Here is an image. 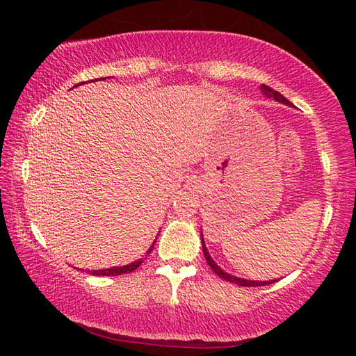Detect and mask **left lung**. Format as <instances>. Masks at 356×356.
<instances>
[{"instance_id": "obj_1", "label": "left lung", "mask_w": 356, "mask_h": 356, "mask_svg": "<svg viewBox=\"0 0 356 356\" xmlns=\"http://www.w3.org/2000/svg\"><path fill=\"white\" fill-rule=\"evenodd\" d=\"M260 90H261V93H263L264 96H266V97H270V99H274V101H277V102H280V104H284V105H287V107H293V104H292L291 101H287L282 93L275 92L274 88H270V87L263 84V86L260 87ZM200 240H202L203 255H205V259H207V263L209 264V268L213 269L218 277L226 280V282L236 283V284H238V286H264V284H272V283L277 282V280H269V282H259V280H246V278H240V277L228 274V272H225V270H223L220 266H218V264L213 260V257L209 255L208 248H207V245H205V240H203V234H202V232H200Z\"/></svg>"}]
</instances>
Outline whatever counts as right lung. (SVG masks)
<instances>
[{
  "instance_id": "add662e5",
  "label": "right lung",
  "mask_w": 356,
  "mask_h": 356,
  "mask_svg": "<svg viewBox=\"0 0 356 356\" xmlns=\"http://www.w3.org/2000/svg\"><path fill=\"white\" fill-rule=\"evenodd\" d=\"M105 79V78H104ZM82 84V82H81ZM74 87H78V86H74ZM157 238V237H156ZM154 243H156V240L153 241V245H151L149 248H148V251H147V255L153 251V248H154ZM145 255V257H147ZM143 260L145 259H139V260H136V261H133V263H128V264H124V266H115V268H108V269H95V270H88V274H92V275H120V274H128V272H133L134 269H138L140 264L143 263Z\"/></svg>"
}]
</instances>
